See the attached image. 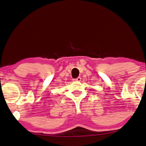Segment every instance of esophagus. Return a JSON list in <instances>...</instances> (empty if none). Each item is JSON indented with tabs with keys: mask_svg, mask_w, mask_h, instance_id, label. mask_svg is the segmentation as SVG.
<instances>
[{
	"mask_svg": "<svg viewBox=\"0 0 146 146\" xmlns=\"http://www.w3.org/2000/svg\"><path fill=\"white\" fill-rule=\"evenodd\" d=\"M73 80H74V81H76V82H80V81L82 80V78H81V77H78V78H77L73 79Z\"/></svg>",
	"mask_w": 146,
	"mask_h": 146,
	"instance_id": "34e87169",
	"label": "esophagus"
}]
</instances>
